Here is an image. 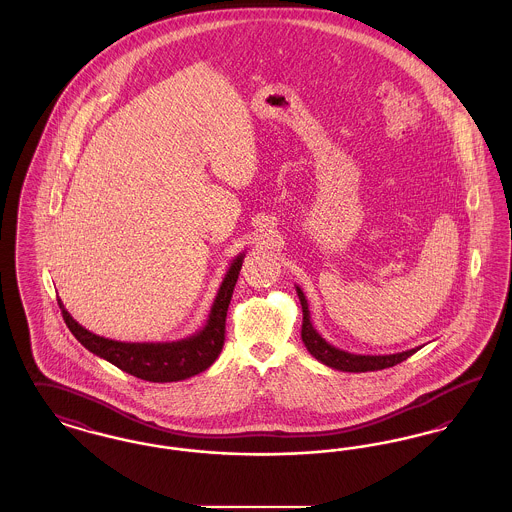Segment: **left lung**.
Segmentation results:
<instances>
[{"label":"left lung","mask_w":512,"mask_h":512,"mask_svg":"<svg viewBox=\"0 0 512 512\" xmlns=\"http://www.w3.org/2000/svg\"><path fill=\"white\" fill-rule=\"evenodd\" d=\"M295 292L299 295L301 301V309H303V326H301V340L305 343L307 351L320 361L322 365L330 366L334 370H341V372H370V370H382V368H390L397 363H403L405 359H409L416 349H407L401 353H391V355H357V353H349L334 347L332 343L324 340L313 322H311V313H309V303L305 299V293L295 286Z\"/></svg>","instance_id":"obj_1"}]
</instances>
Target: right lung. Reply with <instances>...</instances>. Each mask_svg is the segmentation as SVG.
<instances>
[{"label":"right lung","mask_w":512,"mask_h":512,"mask_svg":"<svg viewBox=\"0 0 512 512\" xmlns=\"http://www.w3.org/2000/svg\"><path fill=\"white\" fill-rule=\"evenodd\" d=\"M244 257L245 253H240L232 259L230 267L220 282L219 292L215 295L207 322L203 324L201 330H197L195 334L184 340L132 341V343L109 340L80 326L65 309L61 299H57L59 309L74 338L80 341L88 351L109 361L111 365L147 382L163 384V382L186 380L207 370L217 361L222 351L226 313L234 293V286L238 282Z\"/></svg>","instance_id":"add662e5"}]
</instances>
